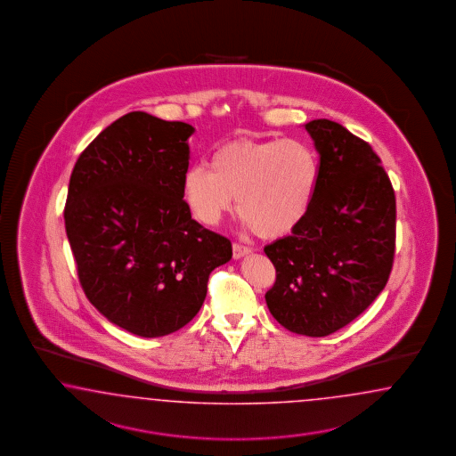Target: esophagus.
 Returning a JSON list of instances; mask_svg holds the SVG:
<instances>
[{"mask_svg":"<svg viewBox=\"0 0 456 456\" xmlns=\"http://www.w3.org/2000/svg\"><path fill=\"white\" fill-rule=\"evenodd\" d=\"M250 252H252V248H248V246H242V244H234L232 246V256H234L235 261L246 257Z\"/></svg>","mask_w":456,"mask_h":456,"instance_id":"34e87169","label":"esophagus"}]
</instances>
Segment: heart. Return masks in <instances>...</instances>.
Instances as JSON below:
<instances>
[{"instance_id":"b5f03b06","label":"heart","mask_w":456,"mask_h":456,"mask_svg":"<svg viewBox=\"0 0 456 456\" xmlns=\"http://www.w3.org/2000/svg\"><path fill=\"white\" fill-rule=\"evenodd\" d=\"M314 152L294 138L231 142L212 155L208 167L185 172L182 191L197 221L216 225L237 212L263 239L296 231L313 206L318 187Z\"/></svg>"}]
</instances>
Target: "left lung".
I'll use <instances>...</instances> for the list:
<instances>
[{
    "label": "left lung",
    "mask_w": 456,
    "mask_h": 456,
    "mask_svg": "<svg viewBox=\"0 0 456 456\" xmlns=\"http://www.w3.org/2000/svg\"><path fill=\"white\" fill-rule=\"evenodd\" d=\"M304 126L319 153L318 187L301 225L264 248L276 267L265 303L286 330L322 338L358 318L385 289L396 199L370 143L326 118Z\"/></svg>",
    "instance_id": "8db88e82"
}]
</instances>
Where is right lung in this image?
Segmentation results:
<instances>
[{"label":"right lung","mask_w":456,"mask_h":456,"mask_svg":"<svg viewBox=\"0 0 456 456\" xmlns=\"http://www.w3.org/2000/svg\"><path fill=\"white\" fill-rule=\"evenodd\" d=\"M192 125L130 111L83 151L69 177L65 229L88 301L125 331L160 338L200 311L231 240L183 202Z\"/></svg>","instance_id":"right-lung-1"}]
</instances>
